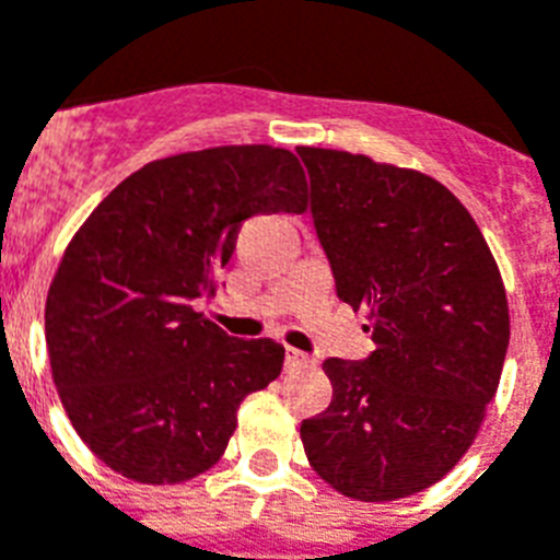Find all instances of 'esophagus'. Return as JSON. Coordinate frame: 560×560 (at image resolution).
Here are the masks:
<instances>
[{
	"label": "esophagus",
	"instance_id": "1",
	"mask_svg": "<svg viewBox=\"0 0 560 560\" xmlns=\"http://www.w3.org/2000/svg\"><path fill=\"white\" fill-rule=\"evenodd\" d=\"M306 363H312V358H308V354L298 352V349H289V352H285V369L306 366Z\"/></svg>",
	"mask_w": 560,
	"mask_h": 560
}]
</instances>
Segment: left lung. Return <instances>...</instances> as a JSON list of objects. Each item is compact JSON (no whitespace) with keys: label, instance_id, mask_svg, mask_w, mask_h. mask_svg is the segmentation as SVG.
Returning <instances> with one entry per match:
<instances>
[{"label":"left lung","instance_id":"8db88e82","mask_svg":"<svg viewBox=\"0 0 560 560\" xmlns=\"http://www.w3.org/2000/svg\"><path fill=\"white\" fill-rule=\"evenodd\" d=\"M337 298L374 352L326 358L331 404L300 423L308 464L358 501H397L460 460L495 397L510 308L492 252L450 188L363 154L300 148Z\"/></svg>","mask_w":560,"mask_h":560}]
</instances>
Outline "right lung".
<instances>
[{
    "label": "right lung",
    "mask_w": 560,
    "mask_h": 560,
    "mask_svg": "<svg viewBox=\"0 0 560 560\" xmlns=\"http://www.w3.org/2000/svg\"><path fill=\"white\" fill-rule=\"evenodd\" d=\"M306 208L298 156L225 145L142 165L94 208L45 303L50 372L73 429L140 483L217 464L243 397L283 369L269 337L237 340L194 312L243 220Z\"/></svg>",
    "instance_id": "1"
}]
</instances>
